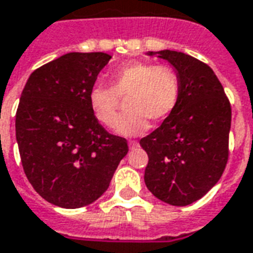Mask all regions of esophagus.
<instances>
[{
    "instance_id": "34e87169",
    "label": "esophagus",
    "mask_w": 253,
    "mask_h": 253,
    "mask_svg": "<svg viewBox=\"0 0 253 253\" xmlns=\"http://www.w3.org/2000/svg\"><path fill=\"white\" fill-rule=\"evenodd\" d=\"M138 146H139V143L136 141H128V147H130V149H136Z\"/></svg>"
}]
</instances>
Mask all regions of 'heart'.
Masks as SVG:
<instances>
[{
    "label": "heart",
    "mask_w": 253,
    "mask_h": 253,
    "mask_svg": "<svg viewBox=\"0 0 253 253\" xmlns=\"http://www.w3.org/2000/svg\"><path fill=\"white\" fill-rule=\"evenodd\" d=\"M111 87L95 84L89 91V107L103 126L112 127L117 117L119 99H127L128 113L114 131L119 135H139L149 128L150 121L160 123L169 117L178 104L181 80L169 65L143 61L127 63L110 75Z\"/></svg>",
    "instance_id": "b5f03b06"
}]
</instances>
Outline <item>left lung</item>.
Listing matches in <instances>:
<instances>
[{
  "mask_svg": "<svg viewBox=\"0 0 253 253\" xmlns=\"http://www.w3.org/2000/svg\"><path fill=\"white\" fill-rule=\"evenodd\" d=\"M147 55L166 60L177 71L181 95L162 125L139 141L149 155L145 184L161 201L185 207L204 197L225 169L231 104L203 61L170 49Z\"/></svg>",
  "mask_w": 253,
  "mask_h": 253,
  "instance_id": "left-lung-1",
  "label": "left lung"
}]
</instances>
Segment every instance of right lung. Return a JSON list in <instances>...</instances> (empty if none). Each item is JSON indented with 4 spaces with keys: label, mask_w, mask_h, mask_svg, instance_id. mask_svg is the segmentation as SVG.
I'll list each match as a JSON object with an SVG mask.
<instances>
[{
    "label": "right lung",
    "mask_w": 253,
    "mask_h": 253,
    "mask_svg": "<svg viewBox=\"0 0 253 253\" xmlns=\"http://www.w3.org/2000/svg\"><path fill=\"white\" fill-rule=\"evenodd\" d=\"M111 56L69 52L32 72L16 114V139L28 181L56 207L76 209L107 190L128 151L103 128L89 91Z\"/></svg>",
    "instance_id": "1"
}]
</instances>
